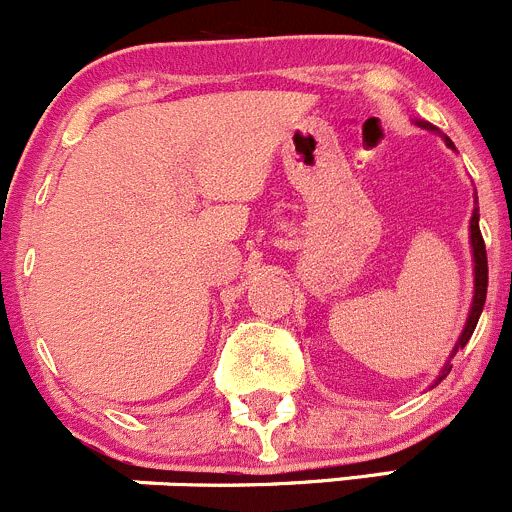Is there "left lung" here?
Masks as SVG:
<instances>
[{
	"instance_id": "8db88e82",
	"label": "left lung",
	"mask_w": 512,
	"mask_h": 512,
	"mask_svg": "<svg viewBox=\"0 0 512 512\" xmlns=\"http://www.w3.org/2000/svg\"><path fill=\"white\" fill-rule=\"evenodd\" d=\"M415 123L425 130H437V128H432L430 123H422V120H415ZM445 143L450 145V148H455L450 138H445ZM470 246H472V261H475V294H472V304H470V314H467V321H465V329H462L460 339H457V344H455V349H452L450 357H455L457 349H462L467 342H470L472 332H475V326H478L480 314H483L485 296H488V253H485V241H483V233H480L478 208L472 211V218H470ZM450 369H452V364H450V359H447V364L442 367L440 377L435 379V384L442 382V379L450 374Z\"/></svg>"
}]
</instances>
